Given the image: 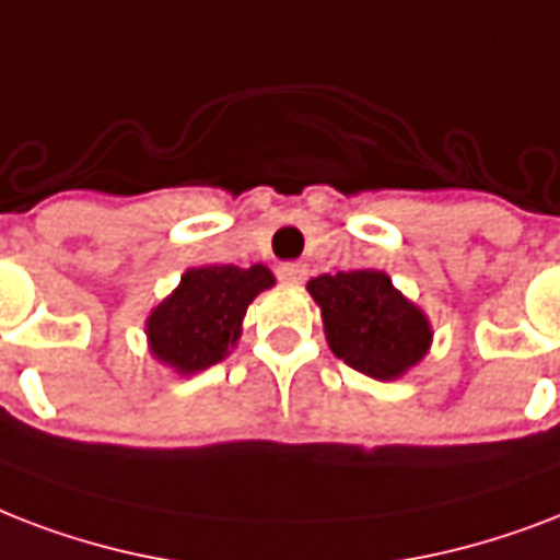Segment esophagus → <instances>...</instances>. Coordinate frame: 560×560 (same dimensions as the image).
I'll use <instances>...</instances> for the list:
<instances>
[{
  "mask_svg": "<svg viewBox=\"0 0 560 560\" xmlns=\"http://www.w3.org/2000/svg\"><path fill=\"white\" fill-rule=\"evenodd\" d=\"M306 275H310V271H306V266H301V262H283V266L277 268V277L289 285H301L303 280H306Z\"/></svg>",
  "mask_w": 560,
  "mask_h": 560,
  "instance_id": "1",
  "label": "esophagus"
}]
</instances>
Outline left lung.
<instances>
[{
	"label": "left lung",
	"instance_id": "8db88e82",
	"mask_svg": "<svg viewBox=\"0 0 560 560\" xmlns=\"http://www.w3.org/2000/svg\"><path fill=\"white\" fill-rule=\"evenodd\" d=\"M329 350L359 374L392 383L420 365L432 348V324L418 303L376 268L312 277Z\"/></svg>",
	"mask_w": 560,
	"mask_h": 560
}]
</instances>
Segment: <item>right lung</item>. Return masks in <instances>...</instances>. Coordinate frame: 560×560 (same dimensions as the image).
I'll return each mask as SVG.
<instances>
[{"label": "right lung", "instance_id": "add662e5", "mask_svg": "<svg viewBox=\"0 0 560 560\" xmlns=\"http://www.w3.org/2000/svg\"><path fill=\"white\" fill-rule=\"evenodd\" d=\"M275 285L266 266L186 268L180 283L149 312V353L175 374L192 376L231 357L242 320L259 292Z\"/></svg>", "mask_w": 560, "mask_h": 560}]
</instances>
